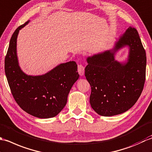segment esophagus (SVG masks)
Masks as SVG:
<instances>
[{
  "label": "esophagus",
  "mask_w": 152,
  "mask_h": 152,
  "mask_svg": "<svg viewBox=\"0 0 152 152\" xmlns=\"http://www.w3.org/2000/svg\"><path fill=\"white\" fill-rule=\"evenodd\" d=\"M77 70H78V73H79V75L80 76H82L84 75L85 73V67L83 66V65H79L78 67H77Z\"/></svg>",
  "instance_id": "1"
}]
</instances>
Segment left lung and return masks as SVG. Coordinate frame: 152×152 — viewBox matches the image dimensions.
Segmentation results:
<instances>
[{
	"instance_id": "left-lung-1",
	"label": "left lung",
	"mask_w": 152,
	"mask_h": 152,
	"mask_svg": "<svg viewBox=\"0 0 152 152\" xmlns=\"http://www.w3.org/2000/svg\"><path fill=\"white\" fill-rule=\"evenodd\" d=\"M128 46V61L115 59L120 49ZM85 77L91 86L90 104L98 115L110 117L131 108L142 92L145 79L146 55L137 30L129 27L113 48L86 58Z\"/></svg>"
}]
</instances>
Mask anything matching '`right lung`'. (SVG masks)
Listing matches in <instances>:
<instances>
[{
  "mask_svg": "<svg viewBox=\"0 0 152 152\" xmlns=\"http://www.w3.org/2000/svg\"><path fill=\"white\" fill-rule=\"evenodd\" d=\"M29 21L18 27L11 37L5 57V74L13 97L21 109L38 118H51L66 105L70 90L79 77L77 65L74 61L61 64L42 75L23 73L18 63L17 38Z\"/></svg>",
  "mask_w": 152,
  "mask_h": 152,
  "instance_id": "obj_1",
  "label": "right lung"
}]
</instances>
